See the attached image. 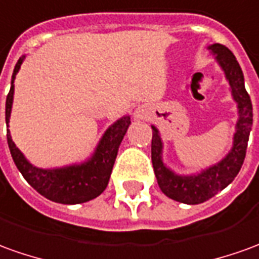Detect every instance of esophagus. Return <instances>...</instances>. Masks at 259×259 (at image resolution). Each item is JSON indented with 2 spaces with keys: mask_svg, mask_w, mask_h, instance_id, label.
Listing matches in <instances>:
<instances>
[{
  "mask_svg": "<svg viewBox=\"0 0 259 259\" xmlns=\"http://www.w3.org/2000/svg\"><path fill=\"white\" fill-rule=\"evenodd\" d=\"M135 118H144V111L142 110H137L135 111Z\"/></svg>",
  "mask_w": 259,
  "mask_h": 259,
  "instance_id": "obj_1",
  "label": "esophagus"
}]
</instances>
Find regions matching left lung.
Here are the masks:
<instances>
[{"label": "left lung", "mask_w": 259, "mask_h": 259, "mask_svg": "<svg viewBox=\"0 0 259 259\" xmlns=\"http://www.w3.org/2000/svg\"><path fill=\"white\" fill-rule=\"evenodd\" d=\"M208 49L214 53L215 60L224 70L226 78L231 87L233 99L237 101L238 107V121L235 125L234 142L227 156L197 175L182 176L174 174L162 162V141L159 131L156 130V126L152 125L151 158L158 185L167 197L185 204H199L208 200L234 181L245 159L249 131L252 126V104L248 93L245 90L244 74L237 59L233 52L224 45L214 44L208 46Z\"/></svg>", "instance_id": "1"}]
</instances>
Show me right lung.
<instances>
[{
  "label": "right lung",
  "instance_id": "obj_1",
  "mask_svg": "<svg viewBox=\"0 0 259 259\" xmlns=\"http://www.w3.org/2000/svg\"><path fill=\"white\" fill-rule=\"evenodd\" d=\"M24 59L25 56L19 58L12 73L10 93L5 101L7 126L10 122L12 100H14V80L18 70L21 69ZM130 124H131L130 115H125L118 121H115L104 133L90 159L80 165L58 167V169H40L29 163L24 156V153L14 144L10 130L7 131V141L18 170L37 193H40L49 200L62 204H78L96 199L106 190L114 162L118 153L119 144L124 138Z\"/></svg>",
  "mask_w": 259,
  "mask_h": 259
}]
</instances>
